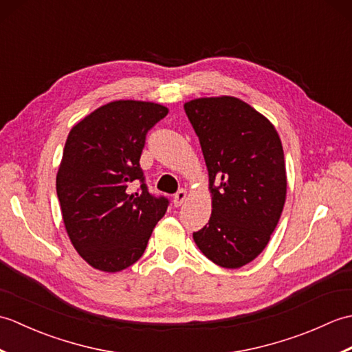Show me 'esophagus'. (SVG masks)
Returning <instances> with one entry per match:
<instances>
[{
    "label": "esophagus",
    "mask_w": 352,
    "mask_h": 352,
    "mask_svg": "<svg viewBox=\"0 0 352 352\" xmlns=\"http://www.w3.org/2000/svg\"><path fill=\"white\" fill-rule=\"evenodd\" d=\"M186 198H188V190H184V189H180L178 190L175 195H174V199H172V203H174V206L175 207H180L184 201H186Z\"/></svg>",
    "instance_id": "esophagus-1"
}]
</instances>
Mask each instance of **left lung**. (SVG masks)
<instances>
[{
  "mask_svg": "<svg viewBox=\"0 0 352 352\" xmlns=\"http://www.w3.org/2000/svg\"><path fill=\"white\" fill-rule=\"evenodd\" d=\"M208 170L212 216L193 241L213 263L237 269L266 248L286 201V164L278 133L234 96L184 104Z\"/></svg>",
  "mask_w": 352,
  "mask_h": 352,
  "instance_id": "8db88e82",
  "label": "left lung"
}]
</instances>
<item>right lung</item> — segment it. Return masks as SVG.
I'll use <instances>...</instances> for the list:
<instances>
[{"label":"right lung","instance_id":"add662e5","mask_svg":"<svg viewBox=\"0 0 352 352\" xmlns=\"http://www.w3.org/2000/svg\"><path fill=\"white\" fill-rule=\"evenodd\" d=\"M168 115L155 102L119 100L81 119L66 139L56 189L66 233L89 265L104 272L145 252L169 199L148 192L140 154L146 133ZM141 183L139 192L128 186Z\"/></svg>","mask_w":352,"mask_h":352}]
</instances>
